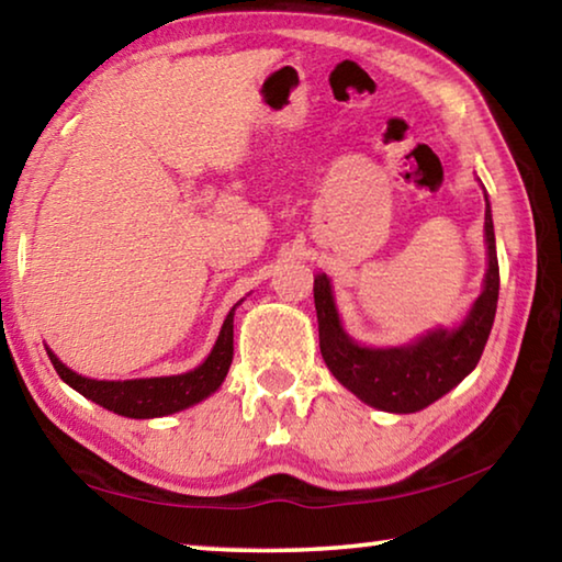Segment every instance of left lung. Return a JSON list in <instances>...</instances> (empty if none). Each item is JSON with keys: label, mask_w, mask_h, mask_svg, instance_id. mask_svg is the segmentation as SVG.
Listing matches in <instances>:
<instances>
[{"label": "left lung", "mask_w": 562, "mask_h": 562, "mask_svg": "<svg viewBox=\"0 0 562 562\" xmlns=\"http://www.w3.org/2000/svg\"><path fill=\"white\" fill-rule=\"evenodd\" d=\"M488 270L483 292L459 327L431 329L404 347H361L341 327L325 272L315 278L319 351L329 372L361 402L392 414L422 412L469 376L486 347L498 307V255L486 195Z\"/></svg>", "instance_id": "left-lung-1"}]
</instances>
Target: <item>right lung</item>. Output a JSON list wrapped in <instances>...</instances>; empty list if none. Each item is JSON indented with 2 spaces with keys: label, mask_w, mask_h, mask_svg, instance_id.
<instances>
[{
  "label": "right lung",
  "mask_w": 562,
  "mask_h": 562,
  "mask_svg": "<svg viewBox=\"0 0 562 562\" xmlns=\"http://www.w3.org/2000/svg\"><path fill=\"white\" fill-rule=\"evenodd\" d=\"M240 304V302H237ZM235 304V307H237ZM235 307L227 312L221 335L211 355L193 372L176 376H154V379H126V382H99L71 372L69 367L59 361V357L46 347L52 364L66 384L76 389L81 396L91 398L109 412L128 418H156L168 416L183 408L203 402L205 396L217 392V386L225 382L227 369L233 361V315Z\"/></svg>",
  "instance_id": "add662e5"
}]
</instances>
